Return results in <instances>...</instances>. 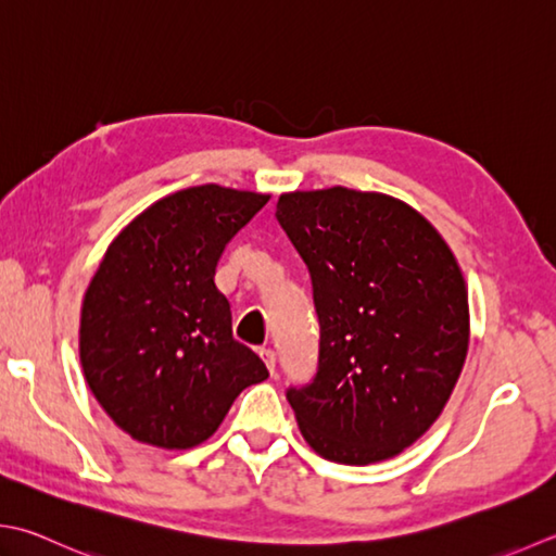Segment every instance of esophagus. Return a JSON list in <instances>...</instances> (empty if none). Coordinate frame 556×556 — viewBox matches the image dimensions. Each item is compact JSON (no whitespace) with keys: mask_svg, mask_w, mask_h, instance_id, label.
Listing matches in <instances>:
<instances>
[{"mask_svg":"<svg viewBox=\"0 0 556 556\" xmlns=\"http://www.w3.org/2000/svg\"><path fill=\"white\" fill-rule=\"evenodd\" d=\"M260 356H263V362L267 364L269 374H275V364H277V354H275V350H269V346H263V350H260Z\"/></svg>","mask_w":556,"mask_h":556,"instance_id":"1","label":"esophagus"}]
</instances>
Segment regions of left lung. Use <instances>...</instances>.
Here are the masks:
<instances>
[{
	"label": "left lung",
	"instance_id": "8db88e82",
	"mask_svg": "<svg viewBox=\"0 0 556 556\" xmlns=\"http://www.w3.org/2000/svg\"><path fill=\"white\" fill-rule=\"evenodd\" d=\"M277 219L308 265L318 374L287 400L325 460L371 465L429 431L458 383L470 306L453 250L383 192H285Z\"/></svg>",
	"mask_w": 556,
	"mask_h": 556
}]
</instances>
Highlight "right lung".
<instances>
[{"instance_id":"obj_1","label":"right lung","mask_w":556,"mask_h":556,"mask_svg":"<svg viewBox=\"0 0 556 556\" xmlns=\"http://www.w3.org/2000/svg\"><path fill=\"white\" fill-rule=\"evenodd\" d=\"M269 194L198 185L147 206L108 245L81 303L84 378L119 429L166 451L204 443L267 368L233 340L216 289L226 243Z\"/></svg>"}]
</instances>
